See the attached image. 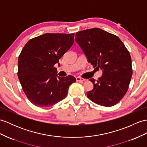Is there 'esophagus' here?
<instances>
[{
  "mask_svg": "<svg viewBox=\"0 0 147 147\" xmlns=\"http://www.w3.org/2000/svg\"><path fill=\"white\" fill-rule=\"evenodd\" d=\"M76 80L77 82H83V81H85L84 79H83V78H80V77H77L76 78Z\"/></svg>",
  "mask_w": 147,
  "mask_h": 147,
  "instance_id": "obj_1",
  "label": "esophagus"
}]
</instances>
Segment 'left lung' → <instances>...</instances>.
<instances>
[{"label": "left lung", "mask_w": 147, "mask_h": 147, "mask_svg": "<svg viewBox=\"0 0 147 147\" xmlns=\"http://www.w3.org/2000/svg\"><path fill=\"white\" fill-rule=\"evenodd\" d=\"M76 36L88 62L103 71L96 82L90 80L94 88L87 93L88 98L106 107L117 104L128 91L132 76L129 51L118 37L101 29L81 30Z\"/></svg>", "instance_id": "8db88e82"}]
</instances>
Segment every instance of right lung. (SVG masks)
Segmentation results:
<instances>
[{
    "label": "right lung",
    "mask_w": 147,
    "mask_h": 147,
    "mask_svg": "<svg viewBox=\"0 0 147 147\" xmlns=\"http://www.w3.org/2000/svg\"><path fill=\"white\" fill-rule=\"evenodd\" d=\"M74 33L44 34L30 39L18 58V78L28 100L39 107H49L67 96L72 76L59 77L56 64L70 49Z\"/></svg>",
    "instance_id": "1"
}]
</instances>
